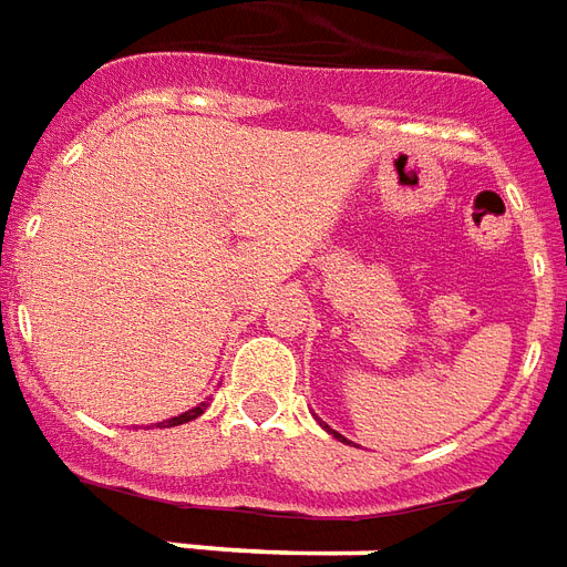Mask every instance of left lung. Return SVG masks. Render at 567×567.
Listing matches in <instances>:
<instances>
[{"label":"left lung","instance_id":"8db88e82","mask_svg":"<svg viewBox=\"0 0 567 567\" xmlns=\"http://www.w3.org/2000/svg\"><path fill=\"white\" fill-rule=\"evenodd\" d=\"M320 424H323V421H320ZM323 427H327V431H329V424H323ZM329 433H336V431H329ZM336 436H339L341 443H344V436H341V433H336Z\"/></svg>","mask_w":567,"mask_h":567}]
</instances>
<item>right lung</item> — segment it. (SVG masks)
<instances>
[{
	"label": "right lung",
	"mask_w": 567,
	"mask_h": 567,
	"mask_svg": "<svg viewBox=\"0 0 567 567\" xmlns=\"http://www.w3.org/2000/svg\"><path fill=\"white\" fill-rule=\"evenodd\" d=\"M204 409H207V403H198V405H195V409H188V412H183V415H176V419L162 421L158 427H176V424H186V421H195L200 415V412H204Z\"/></svg>",
	"instance_id": "1"
}]
</instances>
